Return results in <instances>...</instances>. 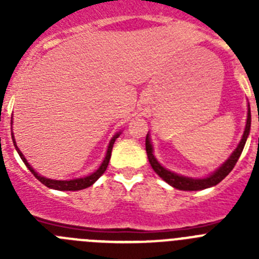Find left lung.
Instances as JSON below:
<instances>
[{"mask_svg":"<svg viewBox=\"0 0 259 259\" xmlns=\"http://www.w3.org/2000/svg\"><path fill=\"white\" fill-rule=\"evenodd\" d=\"M250 106L248 105V116H246L245 130H244V134H242V137L241 140H240L239 145H237L236 149L233 150L232 154L230 155V158H228L227 161L224 162L221 167H218L214 172L207 175L206 178H189V176L179 175V174L172 172V171L164 168V167L157 161V158L154 157V154H153L154 149H153L152 140H150V135L149 132H148L145 140V148L150 166H152V168L154 170V172L157 174L159 178H162L167 184H170L171 187H174V188L176 189H180V191H202V189L214 187V185H217L218 183H221L222 180L232 171V168L235 167L236 162L239 161L240 155H241L242 153V149H244V146H245L246 139H248L249 134H250Z\"/></svg>","mask_w":259,"mask_h":259,"instance_id":"left-lung-1","label":"left lung"}]
</instances>
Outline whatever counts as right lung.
<instances>
[{"label": "right lung", "mask_w": 259, "mask_h": 259, "mask_svg": "<svg viewBox=\"0 0 259 259\" xmlns=\"http://www.w3.org/2000/svg\"><path fill=\"white\" fill-rule=\"evenodd\" d=\"M11 124H13V123H11ZM120 134H122V132L119 131V132H116L113 137H111V140L109 141V145H107V150H106V154H105L104 161H102V163L100 164V167H98L95 172H92L91 175H88V176H84V178H76V179H71V180L49 179V178H45V176H42V175H40L38 172H36L35 168H33V167L28 163V161H27L26 158H24L23 153L20 152L19 148H18L17 143H15V139H14V134H11V139H13L14 146H15V149H17L19 157L22 158V161L24 162V164L28 167V170L33 174V176H35L38 182H41L44 185H47L48 188L56 189V191H80V189H85V188H88V187H91L92 184H95V183L98 180V178H100V176H101L105 171H106L107 164H109V161H110V157H111L113 145H114V143H115L116 139L120 136Z\"/></svg>", "instance_id": "right-lung-1"}]
</instances>
